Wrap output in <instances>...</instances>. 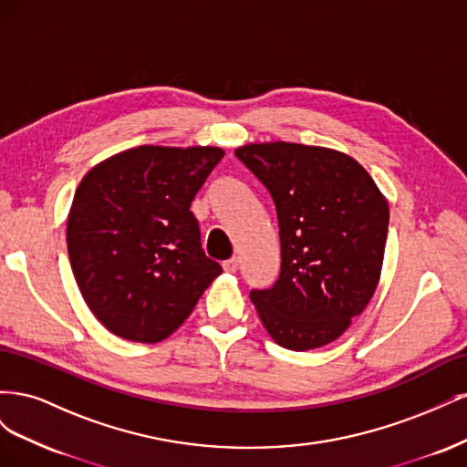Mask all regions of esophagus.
I'll use <instances>...</instances> for the list:
<instances>
[{
	"instance_id": "1",
	"label": "esophagus",
	"mask_w": 467,
	"mask_h": 467,
	"mask_svg": "<svg viewBox=\"0 0 467 467\" xmlns=\"http://www.w3.org/2000/svg\"><path fill=\"white\" fill-rule=\"evenodd\" d=\"M237 265H239V261H237V257H232V259H228V261H223V271L225 273H235L237 271Z\"/></svg>"
}]
</instances>
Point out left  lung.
Masks as SVG:
<instances>
[{
  "label": "left lung",
  "mask_w": 467,
  "mask_h": 467,
  "mask_svg": "<svg viewBox=\"0 0 467 467\" xmlns=\"http://www.w3.org/2000/svg\"><path fill=\"white\" fill-rule=\"evenodd\" d=\"M271 192L280 275L251 290L275 341L309 350L335 341L362 314L379 280L389 208L366 169L327 148L273 142L235 150Z\"/></svg>",
  "instance_id": "obj_1"
}]
</instances>
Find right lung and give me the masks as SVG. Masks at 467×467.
<instances>
[{"label":"right lung","mask_w":467,"mask_h":467,"mask_svg":"<svg viewBox=\"0 0 467 467\" xmlns=\"http://www.w3.org/2000/svg\"><path fill=\"white\" fill-rule=\"evenodd\" d=\"M223 150L138 146L83 177L67 255L83 300L126 341L158 343L194 309L222 266L206 257L191 202Z\"/></svg>","instance_id":"add662e5"}]
</instances>
